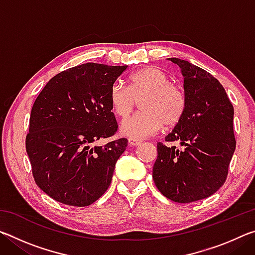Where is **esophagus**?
Returning a JSON list of instances; mask_svg holds the SVG:
<instances>
[{
	"label": "esophagus",
	"instance_id": "1",
	"mask_svg": "<svg viewBox=\"0 0 255 255\" xmlns=\"http://www.w3.org/2000/svg\"><path fill=\"white\" fill-rule=\"evenodd\" d=\"M128 144L130 146H138V145L141 144V140L140 139H135V138H129Z\"/></svg>",
	"mask_w": 255,
	"mask_h": 255
}]
</instances>
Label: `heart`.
I'll list each match as a JSON object with an SVG mask.
<instances>
[{
    "mask_svg": "<svg viewBox=\"0 0 255 255\" xmlns=\"http://www.w3.org/2000/svg\"><path fill=\"white\" fill-rule=\"evenodd\" d=\"M169 76L158 67L147 66L132 73L129 85L115 82L110 90L112 111L119 118H126L140 100V114L124 120L120 132L129 138H145L162 128L180 122L185 110V94L181 86L169 82Z\"/></svg>",
    "mask_w": 255,
    "mask_h": 255,
    "instance_id": "obj_1",
    "label": "heart"
}]
</instances>
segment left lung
I'll return each mask as SVG.
<instances>
[{"mask_svg": "<svg viewBox=\"0 0 255 255\" xmlns=\"http://www.w3.org/2000/svg\"><path fill=\"white\" fill-rule=\"evenodd\" d=\"M183 76L185 110L167 143L157 144L153 180L164 196L189 204L214 195L225 182L236 147L233 131L234 108L217 79L188 60L167 58Z\"/></svg>", "mask_w": 255, "mask_h": 255, "instance_id": "1", "label": "left lung"}]
</instances>
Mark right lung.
Wrapping results in <instances>:
<instances>
[{
    "label": "right lung",
    "mask_w": 255,
    "mask_h": 255,
    "mask_svg": "<svg viewBox=\"0 0 255 255\" xmlns=\"http://www.w3.org/2000/svg\"><path fill=\"white\" fill-rule=\"evenodd\" d=\"M127 67L86 63L68 68L34 101L25 149L37 185L54 200L85 207L109 188L128 141L94 144L117 131L109 96Z\"/></svg>",
    "instance_id": "obj_1"
}]
</instances>
